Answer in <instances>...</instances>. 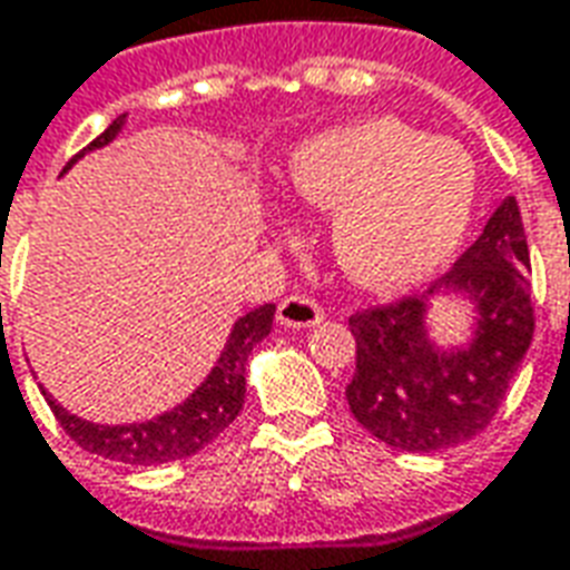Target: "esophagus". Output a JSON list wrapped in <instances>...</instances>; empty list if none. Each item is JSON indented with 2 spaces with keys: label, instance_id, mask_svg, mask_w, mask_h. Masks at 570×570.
Returning a JSON list of instances; mask_svg holds the SVG:
<instances>
[{
  "label": "esophagus",
  "instance_id": "esophagus-1",
  "mask_svg": "<svg viewBox=\"0 0 570 570\" xmlns=\"http://www.w3.org/2000/svg\"><path fill=\"white\" fill-rule=\"evenodd\" d=\"M322 316H325V309L313 297H306V294L285 297L276 313L278 325H285V328H313V325L322 322Z\"/></svg>",
  "mask_w": 570,
  "mask_h": 570
}]
</instances>
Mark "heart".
I'll use <instances>...</instances> for the list:
<instances>
[{
  "label": "heart",
  "instance_id": "b5f03b06",
  "mask_svg": "<svg viewBox=\"0 0 570 570\" xmlns=\"http://www.w3.org/2000/svg\"><path fill=\"white\" fill-rule=\"evenodd\" d=\"M288 184L318 208H337L331 245L362 288L395 292L442 264L470 220L472 159L395 119H371L306 140Z\"/></svg>",
  "mask_w": 570,
  "mask_h": 570
}]
</instances>
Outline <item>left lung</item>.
I'll return each mask as SVG.
<instances>
[{
	"mask_svg": "<svg viewBox=\"0 0 570 570\" xmlns=\"http://www.w3.org/2000/svg\"><path fill=\"white\" fill-rule=\"evenodd\" d=\"M531 254L519 202L507 196L430 294H470L479 325L470 346L442 353L426 337V297H399L350 316L356 374L350 411L371 435L399 451H439L494 421L534 337Z\"/></svg>",
	"mask_w": 570,
	"mask_h": 570,
	"instance_id": "left-lung-1",
	"label": "left lung"
}]
</instances>
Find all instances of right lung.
<instances>
[{
    "label": "right lung",
    "instance_id": "obj_1",
    "mask_svg": "<svg viewBox=\"0 0 570 570\" xmlns=\"http://www.w3.org/2000/svg\"><path fill=\"white\" fill-rule=\"evenodd\" d=\"M125 125V116L112 119V125L100 137H95L82 153H76L67 168L88 149H98L110 144ZM63 168V171H67ZM276 304H264L245 313L233 325L229 341L224 346L220 358L214 362L212 374L199 383V390L189 395L187 402H180L171 411H165L159 417L144 423H125V426H104V423L82 421L70 414L67 407H60L51 395L46 393L48 405L55 411L58 423L67 430L72 442L91 454H100L107 460L119 463H135V466H153V463H168V460H184L196 454L202 448L214 442L217 435L227 430L229 423L239 417L245 405V365L257 343L264 341L273 328Z\"/></svg>",
    "mask_w": 570,
    "mask_h": 570
}]
</instances>
